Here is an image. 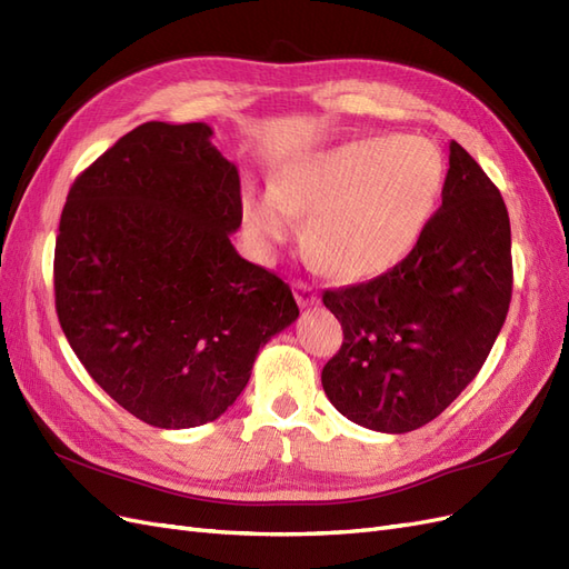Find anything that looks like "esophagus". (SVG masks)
Listing matches in <instances>:
<instances>
[{
  "instance_id": "obj_1",
  "label": "esophagus",
  "mask_w": 569,
  "mask_h": 569,
  "mask_svg": "<svg viewBox=\"0 0 569 569\" xmlns=\"http://www.w3.org/2000/svg\"><path fill=\"white\" fill-rule=\"evenodd\" d=\"M293 293H296V300H298L300 307H312V305L317 302V290H315V286L305 283V281H296Z\"/></svg>"
}]
</instances>
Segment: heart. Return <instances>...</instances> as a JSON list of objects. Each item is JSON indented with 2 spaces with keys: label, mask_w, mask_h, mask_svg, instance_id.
<instances>
[{
  "label": "heart",
  "mask_w": 569,
  "mask_h": 569,
  "mask_svg": "<svg viewBox=\"0 0 569 569\" xmlns=\"http://www.w3.org/2000/svg\"><path fill=\"white\" fill-rule=\"evenodd\" d=\"M446 186V159L419 136H371L290 159L276 186L242 190V223L264 252L300 233L340 279L398 267L427 233Z\"/></svg>",
  "instance_id": "heart-1"
}]
</instances>
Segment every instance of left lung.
<instances>
[{
  "mask_svg": "<svg viewBox=\"0 0 569 569\" xmlns=\"http://www.w3.org/2000/svg\"><path fill=\"white\" fill-rule=\"evenodd\" d=\"M441 200L398 267L321 296L343 327V346L321 371L323 393L360 427L408 433L429 425L479 375L506 323L508 209L456 140Z\"/></svg>",
  "mask_w": 569,
  "mask_h": 569,
  "instance_id": "1",
  "label": "left lung"
}]
</instances>
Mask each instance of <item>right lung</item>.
I'll use <instances>...</instances> for the list:
<instances>
[{"label": "right lung", "instance_id": "add662e5", "mask_svg": "<svg viewBox=\"0 0 569 569\" xmlns=\"http://www.w3.org/2000/svg\"><path fill=\"white\" fill-rule=\"evenodd\" d=\"M212 136L138 126L76 178L59 221L61 329L97 386L159 429L221 417L300 315L288 283L233 248L240 176Z\"/></svg>", "mask_w": 569, "mask_h": 569}]
</instances>
